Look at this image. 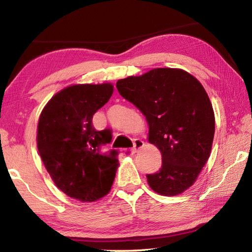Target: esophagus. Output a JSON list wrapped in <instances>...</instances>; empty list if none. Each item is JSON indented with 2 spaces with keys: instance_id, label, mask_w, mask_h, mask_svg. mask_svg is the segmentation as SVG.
Segmentation results:
<instances>
[{
  "instance_id": "obj_1",
  "label": "esophagus",
  "mask_w": 252,
  "mask_h": 252,
  "mask_svg": "<svg viewBox=\"0 0 252 252\" xmlns=\"http://www.w3.org/2000/svg\"><path fill=\"white\" fill-rule=\"evenodd\" d=\"M143 146H144V142L142 141L141 139H135L134 142H133V148L131 149V152L132 153H136Z\"/></svg>"
}]
</instances>
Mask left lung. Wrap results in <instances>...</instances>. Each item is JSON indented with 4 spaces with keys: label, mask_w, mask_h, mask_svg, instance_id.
I'll use <instances>...</instances> for the list:
<instances>
[{
    "label": "left lung",
    "mask_w": 252,
    "mask_h": 252,
    "mask_svg": "<svg viewBox=\"0 0 252 252\" xmlns=\"http://www.w3.org/2000/svg\"><path fill=\"white\" fill-rule=\"evenodd\" d=\"M120 94L146 116L149 142L162 155L159 171L147 174L152 190L177 195L193 185L210 157L215 113L201 83L180 69H153L119 80Z\"/></svg>",
    "instance_id": "1"
}]
</instances>
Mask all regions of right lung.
Wrapping results in <instances>:
<instances>
[{"instance_id":"add662e5","label":"right lung","mask_w":252,"mask_h":252,"mask_svg":"<svg viewBox=\"0 0 252 252\" xmlns=\"http://www.w3.org/2000/svg\"><path fill=\"white\" fill-rule=\"evenodd\" d=\"M113 93V85L76 84L57 93L42 111L37 150L62 192L82 202L109 193L119 165L118 151L102 152L111 132L96 131L92 118Z\"/></svg>"}]
</instances>
